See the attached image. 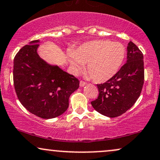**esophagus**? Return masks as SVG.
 Returning <instances> with one entry per match:
<instances>
[{"label": "esophagus", "mask_w": 160, "mask_h": 160, "mask_svg": "<svg viewBox=\"0 0 160 160\" xmlns=\"http://www.w3.org/2000/svg\"><path fill=\"white\" fill-rule=\"evenodd\" d=\"M86 82H84V81H80V87H83L84 86H86Z\"/></svg>", "instance_id": "obj_1"}]
</instances>
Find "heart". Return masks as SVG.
<instances>
[{
	"label": "heart",
	"instance_id": "heart-1",
	"mask_svg": "<svg viewBox=\"0 0 160 160\" xmlns=\"http://www.w3.org/2000/svg\"><path fill=\"white\" fill-rule=\"evenodd\" d=\"M127 51L121 42L107 39L83 43L74 52H69L68 60L74 73L87 64V72L96 82L101 83L117 74L124 64Z\"/></svg>",
	"mask_w": 160,
	"mask_h": 160
}]
</instances>
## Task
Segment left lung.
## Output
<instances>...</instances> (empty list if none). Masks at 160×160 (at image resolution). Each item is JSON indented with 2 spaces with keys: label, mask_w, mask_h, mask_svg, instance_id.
Returning <instances> with one entry per match:
<instances>
[{
  "label": "left lung",
  "mask_w": 160,
  "mask_h": 160,
  "mask_svg": "<svg viewBox=\"0 0 160 160\" xmlns=\"http://www.w3.org/2000/svg\"><path fill=\"white\" fill-rule=\"evenodd\" d=\"M127 62L112 78L98 84L99 95L92 106L96 111L115 118L130 109L141 94L145 79L143 53L133 42L128 43Z\"/></svg>",
  "instance_id": "left-lung-1"
}]
</instances>
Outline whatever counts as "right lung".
I'll list each match as a JSON object with an SVG mask.
<instances>
[{"label":"right lung","instance_id":"obj_1","mask_svg":"<svg viewBox=\"0 0 160 160\" xmlns=\"http://www.w3.org/2000/svg\"><path fill=\"white\" fill-rule=\"evenodd\" d=\"M39 40L30 42L14 58L13 82L21 103L42 118L58 117L68 107L69 97L80 81L57 65H50L37 53Z\"/></svg>","mask_w":160,"mask_h":160}]
</instances>
